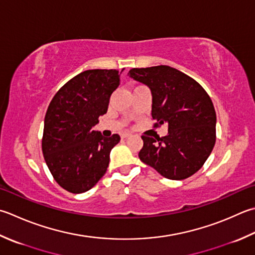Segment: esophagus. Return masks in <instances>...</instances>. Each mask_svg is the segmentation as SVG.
Returning <instances> with one entry per match:
<instances>
[{"label": "esophagus", "mask_w": 255, "mask_h": 255, "mask_svg": "<svg viewBox=\"0 0 255 255\" xmlns=\"http://www.w3.org/2000/svg\"><path fill=\"white\" fill-rule=\"evenodd\" d=\"M129 136H131L130 132H123V133L121 134L122 138H128Z\"/></svg>", "instance_id": "esophagus-1"}]
</instances>
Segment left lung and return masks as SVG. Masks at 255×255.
<instances>
[{
  "mask_svg": "<svg viewBox=\"0 0 255 255\" xmlns=\"http://www.w3.org/2000/svg\"><path fill=\"white\" fill-rule=\"evenodd\" d=\"M129 75L150 88L153 127L168 125L164 137L142 134L140 160L172 180L192 176L216 143L217 115L210 96L193 78L166 65L131 68Z\"/></svg>",
  "mask_w": 255,
  "mask_h": 255,
  "instance_id": "left-lung-1",
  "label": "left lung"
}]
</instances>
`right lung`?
<instances>
[{"mask_svg":"<svg viewBox=\"0 0 255 255\" xmlns=\"http://www.w3.org/2000/svg\"><path fill=\"white\" fill-rule=\"evenodd\" d=\"M119 83L117 69H88L59 88L49 103L42 151L55 181L68 192L88 191L107 171L109 153L121 137L106 138L93 127L107 113Z\"/></svg>","mask_w":255,"mask_h":255,"instance_id":"obj_1","label":"right lung"}]
</instances>
